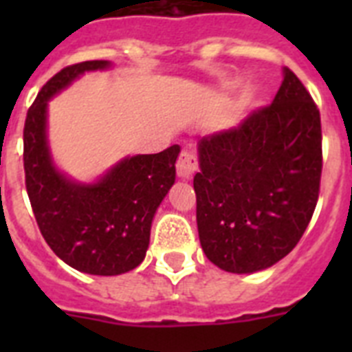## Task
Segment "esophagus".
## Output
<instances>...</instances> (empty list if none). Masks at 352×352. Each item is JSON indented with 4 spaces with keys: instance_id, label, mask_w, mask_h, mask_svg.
Listing matches in <instances>:
<instances>
[{
    "instance_id": "esophagus-1",
    "label": "esophagus",
    "mask_w": 352,
    "mask_h": 352,
    "mask_svg": "<svg viewBox=\"0 0 352 352\" xmlns=\"http://www.w3.org/2000/svg\"><path fill=\"white\" fill-rule=\"evenodd\" d=\"M197 169H199L197 157H195L192 151H188V149H183L178 157V162H176V173H178L179 178L183 179L192 178Z\"/></svg>"
}]
</instances>
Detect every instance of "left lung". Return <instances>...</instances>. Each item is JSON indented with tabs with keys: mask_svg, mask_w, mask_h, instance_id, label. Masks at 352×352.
Here are the masks:
<instances>
[{
	"mask_svg": "<svg viewBox=\"0 0 352 352\" xmlns=\"http://www.w3.org/2000/svg\"><path fill=\"white\" fill-rule=\"evenodd\" d=\"M194 176L204 254L220 270L254 273L285 257L316 210L322 173L321 114L284 68L270 105L199 141Z\"/></svg>",
	"mask_w": 352,
	"mask_h": 352,
	"instance_id": "obj_1",
	"label": "left lung"
}]
</instances>
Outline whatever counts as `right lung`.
Returning a JSON list of instances; mask_svg holds the SVG:
<instances>
[{
  "instance_id": "obj_1",
  "label": "right lung",
  "mask_w": 352,
  "mask_h": 352,
  "mask_svg": "<svg viewBox=\"0 0 352 352\" xmlns=\"http://www.w3.org/2000/svg\"><path fill=\"white\" fill-rule=\"evenodd\" d=\"M95 60L70 65L43 84L24 123V174L36 223L61 261L89 275H121L138 268L149 245L151 220L176 176L179 146L121 160L93 185L70 182L54 169L45 138L47 102Z\"/></svg>"
}]
</instances>
